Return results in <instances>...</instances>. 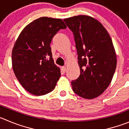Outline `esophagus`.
<instances>
[{
  "label": "esophagus",
  "instance_id": "34e87169",
  "mask_svg": "<svg viewBox=\"0 0 129 129\" xmlns=\"http://www.w3.org/2000/svg\"><path fill=\"white\" fill-rule=\"evenodd\" d=\"M62 71L63 73H66V67H65V66H63V67H62Z\"/></svg>",
  "mask_w": 129,
  "mask_h": 129
}]
</instances>
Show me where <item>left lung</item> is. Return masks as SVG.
Here are the masks:
<instances>
[{"label":"left lung","mask_w":129,"mask_h":129,"mask_svg":"<svg viewBox=\"0 0 129 129\" xmlns=\"http://www.w3.org/2000/svg\"><path fill=\"white\" fill-rule=\"evenodd\" d=\"M73 32L80 75L71 81L73 90L83 98L98 97L108 88L115 74L116 56L113 42L99 21L85 15L63 20Z\"/></svg>","instance_id":"left-lung-1"}]
</instances>
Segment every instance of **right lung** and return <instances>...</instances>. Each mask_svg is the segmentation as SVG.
<instances>
[{"mask_svg": "<svg viewBox=\"0 0 129 129\" xmlns=\"http://www.w3.org/2000/svg\"><path fill=\"white\" fill-rule=\"evenodd\" d=\"M67 28L61 19L42 17L23 28L12 51V65L23 87L35 95L55 88L60 77L52 58L50 43L60 29Z\"/></svg>", "mask_w": 129, "mask_h": 129, "instance_id": "1", "label": "right lung"}]
</instances>
